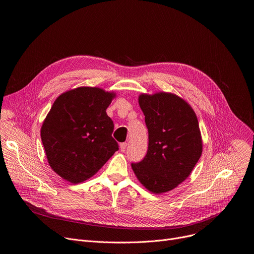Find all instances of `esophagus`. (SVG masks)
<instances>
[{
  "label": "esophagus",
  "mask_w": 254,
  "mask_h": 254,
  "mask_svg": "<svg viewBox=\"0 0 254 254\" xmlns=\"http://www.w3.org/2000/svg\"><path fill=\"white\" fill-rule=\"evenodd\" d=\"M127 142H122L121 144H120V150H121V152H126V149H127Z\"/></svg>",
  "instance_id": "1"
}]
</instances>
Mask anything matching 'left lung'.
<instances>
[{
  "label": "left lung",
  "instance_id": "left-lung-1",
  "mask_svg": "<svg viewBox=\"0 0 254 254\" xmlns=\"http://www.w3.org/2000/svg\"><path fill=\"white\" fill-rule=\"evenodd\" d=\"M138 104L149 130V148L131 168L144 188L163 194L184 182L199 161L203 151L199 123L191 105L171 92L141 93Z\"/></svg>",
  "mask_w": 254,
  "mask_h": 254
}]
</instances>
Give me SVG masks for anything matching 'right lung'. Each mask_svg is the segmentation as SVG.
I'll return each instance as SVG.
<instances>
[{"instance_id":"obj_1","label":"right lung","mask_w":254,"mask_h":254,"mask_svg":"<svg viewBox=\"0 0 254 254\" xmlns=\"http://www.w3.org/2000/svg\"><path fill=\"white\" fill-rule=\"evenodd\" d=\"M117 94L81 86L60 94L41 127L51 169L72 184L84 182L119 150L106 108Z\"/></svg>"}]
</instances>
